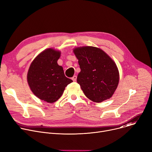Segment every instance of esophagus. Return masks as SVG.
<instances>
[{
	"label": "esophagus",
	"mask_w": 152,
	"mask_h": 152,
	"mask_svg": "<svg viewBox=\"0 0 152 152\" xmlns=\"http://www.w3.org/2000/svg\"><path fill=\"white\" fill-rule=\"evenodd\" d=\"M76 79H77V76H74L72 77V80H73L74 82L76 81Z\"/></svg>",
	"instance_id": "1"
}]
</instances>
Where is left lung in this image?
I'll return each instance as SVG.
<instances>
[{
    "mask_svg": "<svg viewBox=\"0 0 152 152\" xmlns=\"http://www.w3.org/2000/svg\"><path fill=\"white\" fill-rule=\"evenodd\" d=\"M73 51L80 68L77 83L85 95L95 103L112 97L120 79L118 68L112 58L94 46L76 47Z\"/></svg>",
    "mask_w": 152,
    "mask_h": 152,
    "instance_id": "1",
    "label": "left lung"
}]
</instances>
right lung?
Instances as JSON below:
<instances>
[{"label":"right lung","instance_id":"add662e5","mask_svg":"<svg viewBox=\"0 0 152 152\" xmlns=\"http://www.w3.org/2000/svg\"><path fill=\"white\" fill-rule=\"evenodd\" d=\"M60 55L58 50L46 49L34 59L27 72V83L32 93L49 103L58 100L67 85L73 82L65 76L63 67L57 64Z\"/></svg>","mask_w":152,"mask_h":152}]
</instances>
